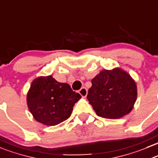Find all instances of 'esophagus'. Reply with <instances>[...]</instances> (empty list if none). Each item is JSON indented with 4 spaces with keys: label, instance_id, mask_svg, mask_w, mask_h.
Listing matches in <instances>:
<instances>
[{
    "label": "esophagus",
    "instance_id": "obj_1",
    "mask_svg": "<svg viewBox=\"0 0 158 158\" xmlns=\"http://www.w3.org/2000/svg\"><path fill=\"white\" fill-rule=\"evenodd\" d=\"M79 94L82 96V97L85 98V97H86L88 91H87V89L85 88V87H82V88H81L80 89H79Z\"/></svg>",
    "mask_w": 158,
    "mask_h": 158
}]
</instances>
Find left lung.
<instances>
[{
	"mask_svg": "<svg viewBox=\"0 0 158 158\" xmlns=\"http://www.w3.org/2000/svg\"><path fill=\"white\" fill-rule=\"evenodd\" d=\"M137 85L120 68L102 70L92 79L87 99L96 114L106 119H118L128 114L137 100Z\"/></svg>",
	"mask_w": 158,
	"mask_h": 158,
	"instance_id": "8db88e82",
	"label": "left lung"
}]
</instances>
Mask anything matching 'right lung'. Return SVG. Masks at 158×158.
<instances>
[{"mask_svg":"<svg viewBox=\"0 0 158 158\" xmlns=\"http://www.w3.org/2000/svg\"><path fill=\"white\" fill-rule=\"evenodd\" d=\"M80 98L69 84L57 82L52 76H40L31 82L27 103L37 121L56 126L69 118L75 103Z\"/></svg>","mask_w":158,"mask_h":158,"instance_id":"1","label":"right lung"}]
</instances>
